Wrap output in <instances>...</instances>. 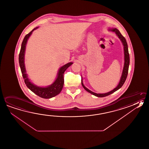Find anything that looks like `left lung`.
<instances>
[{
    "mask_svg": "<svg viewBox=\"0 0 149 149\" xmlns=\"http://www.w3.org/2000/svg\"><path fill=\"white\" fill-rule=\"evenodd\" d=\"M109 30L111 31H114L115 34H116V35L118 36V37L121 40V42L123 44L124 46V65L123 70L122 74V76H121V79H120V81L119 82L118 84L116 87H115L114 89L112 90L111 91H110L109 92L107 93H104V94H98V93H95L93 92L92 91H90L85 86L83 81L81 80V85L83 86V87H84L85 90L87 91L88 92L93 94L94 95L98 97H105L109 95L110 94H111L112 93L115 92V91H116L117 90L120 89L124 84V82L126 80V77L127 76V74H128V70H129V67L130 64V56L129 53V51H128V46H127V44L126 42V39L124 38V37L121 34V33L116 28H109Z\"/></svg>",
    "mask_w": 149,
    "mask_h": 149,
    "instance_id": "obj_1",
    "label": "left lung"
}]
</instances>
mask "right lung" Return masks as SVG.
Listing matches in <instances>:
<instances>
[{
  "label": "right lung",
  "instance_id": "right-lung-1",
  "mask_svg": "<svg viewBox=\"0 0 149 149\" xmlns=\"http://www.w3.org/2000/svg\"><path fill=\"white\" fill-rule=\"evenodd\" d=\"M38 28V27H37L33 29L29 33L26 35L23 39L19 54V63L21 72L23 74V78L27 87H28L29 90H31L33 93L36 94L37 95L39 96L40 97L50 98L58 95L61 92L64 83V73L65 71L67 70V68L70 67L71 65H72L73 63H68L59 68L56 80L51 85L45 87H39L33 84L31 81H30V79H28V75L26 73L25 66L24 63V56L25 53L26 45L28 38L31 36L33 31Z\"/></svg>",
  "mask_w": 149,
  "mask_h": 149
}]
</instances>
